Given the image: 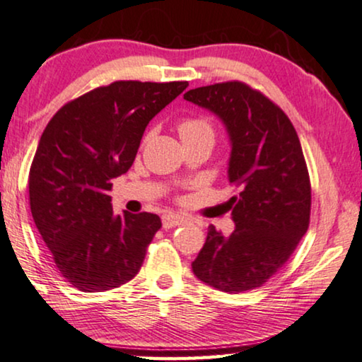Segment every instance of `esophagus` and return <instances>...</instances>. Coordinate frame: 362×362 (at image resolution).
<instances>
[{
  "label": "esophagus",
  "instance_id": "obj_1",
  "mask_svg": "<svg viewBox=\"0 0 362 362\" xmlns=\"http://www.w3.org/2000/svg\"><path fill=\"white\" fill-rule=\"evenodd\" d=\"M185 223V218H182L179 215H174V213H169V215H164L162 216V226L165 228V230H169V228H175L179 225H183Z\"/></svg>",
  "mask_w": 362,
  "mask_h": 362
}]
</instances>
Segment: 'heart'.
I'll use <instances>...</instances> for the list:
<instances>
[{
    "instance_id": "obj_1",
    "label": "heart",
    "mask_w": 362,
    "mask_h": 362,
    "mask_svg": "<svg viewBox=\"0 0 362 362\" xmlns=\"http://www.w3.org/2000/svg\"><path fill=\"white\" fill-rule=\"evenodd\" d=\"M179 134L182 141L197 139V137H211L213 126L205 118H185L179 123Z\"/></svg>"
}]
</instances>
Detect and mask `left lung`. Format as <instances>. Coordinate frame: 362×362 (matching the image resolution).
I'll return each mask as SVG.
<instances>
[{
	"label": "left lung",
	"instance_id": "8db88e82",
	"mask_svg": "<svg viewBox=\"0 0 362 362\" xmlns=\"http://www.w3.org/2000/svg\"><path fill=\"white\" fill-rule=\"evenodd\" d=\"M183 98L225 124L228 180L239 188L228 202L236 228L230 236L208 228L192 271L221 292L261 287L308 230L312 188L297 131L277 105L241 81L200 86Z\"/></svg>",
	"mask_w": 362,
	"mask_h": 362
}]
</instances>
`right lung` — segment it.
<instances>
[{"label": "right lung", "instance_id": "right-lung-1", "mask_svg": "<svg viewBox=\"0 0 362 362\" xmlns=\"http://www.w3.org/2000/svg\"><path fill=\"white\" fill-rule=\"evenodd\" d=\"M187 86L115 81L64 105L45 126L29 170L30 213L78 290L105 292L139 272L160 218L115 215L111 180L129 170L149 121Z\"/></svg>", "mask_w": 362, "mask_h": 362}]
</instances>
